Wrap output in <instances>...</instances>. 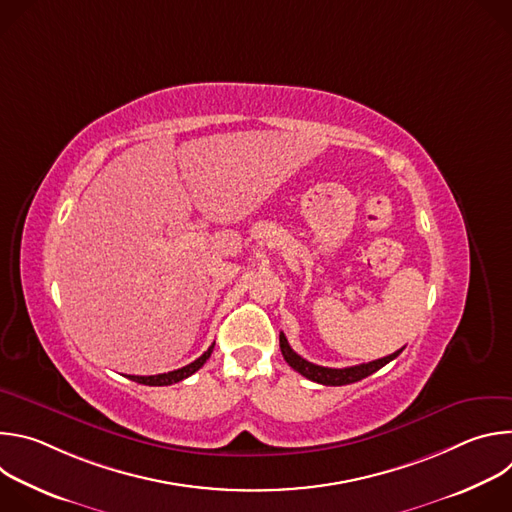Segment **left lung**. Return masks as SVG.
I'll return each mask as SVG.
<instances>
[{
    "label": "left lung",
    "mask_w": 512,
    "mask_h": 512,
    "mask_svg": "<svg viewBox=\"0 0 512 512\" xmlns=\"http://www.w3.org/2000/svg\"><path fill=\"white\" fill-rule=\"evenodd\" d=\"M279 348H281V354L285 358V362L289 364L291 369L298 371L302 377L314 381V383H320V385H330V387H340V385H350V383H356L364 377H369L373 373H377L379 369H383L387 362H391L393 358H397L401 350L385 356V358H379V360H373V362H364V364H356V367H346V369H328V367H320V364H314L306 358H302L300 354H296L294 350H291L287 338L283 332H279Z\"/></svg>",
    "instance_id": "1"
}]
</instances>
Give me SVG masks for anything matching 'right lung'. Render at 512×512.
Here are the masks:
<instances>
[{"mask_svg": "<svg viewBox=\"0 0 512 512\" xmlns=\"http://www.w3.org/2000/svg\"><path fill=\"white\" fill-rule=\"evenodd\" d=\"M212 348H214V344H212V346H208V350H206L202 356H198L194 362L186 364V367H182V369H178V371H170V373H162V375H150V377L129 375L127 379H131V381H135V383H139V385H150V387H166V385H174V383H178V381L188 379L190 375H194V373L202 367V364L208 360V356L212 354Z\"/></svg>", "mask_w": 512, "mask_h": 512, "instance_id": "1", "label": "right lung"}]
</instances>
